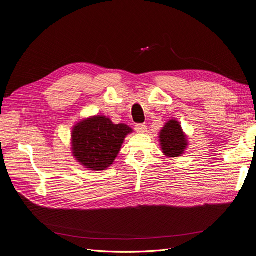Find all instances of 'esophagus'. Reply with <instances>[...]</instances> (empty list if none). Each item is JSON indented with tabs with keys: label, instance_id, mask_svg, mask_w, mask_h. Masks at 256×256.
Segmentation results:
<instances>
[{
	"label": "esophagus",
	"instance_id": "esophagus-1",
	"mask_svg": "<svg viewBox=\"0 0 256 256\" xmlns=\"http://www.w3.org/2000/svg\"><path fill=\"white\" fill-rule=\"evenodd\" d=\"M136 132H138V134H144V132L147 131V126L145 124H136Z\"/></svg>",
	"mask_w": 256,
	"mask_h": 256
}]
</instances>
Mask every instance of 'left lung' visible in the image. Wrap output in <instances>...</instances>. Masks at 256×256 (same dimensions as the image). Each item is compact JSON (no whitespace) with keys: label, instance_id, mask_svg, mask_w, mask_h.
I'll list each match as a JSON object with an SVG mask.
<instances>
[{"label":"left lung","instance_id":"1","mask_svg":"<svg viewBox=\"0 0 256 256\" xmlns=\"http://www.w3.org/2000/svg\"><path fill=\"white\" fill-rule=\"evenodd\" d=\"M160 140L162 152L169 158H178L187 147L186 136L184 134L180 122L171 120L165 125L160 134Z\"/></svg>","mask_w":256,"mask_h":256}]
</instances>
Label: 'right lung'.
Listing matches in <instances>:
<instances>
[{
  "instance_id": "1",
  "label": "right lung",
  "mask_w": 256,
  "mask_h": 256,
  "mask_svg": "<svg viewBox=\"0 0 256 256\" xmlns=\"http://www.w3.org/2000/svg\"><path fill=\"white\" fill-rule=\"evenodd\" d=\"M130 132L132 129L127 125H114L106 116L87 118L74 128V156L90 170H105L112 165Z\"/></svg>"
}]
</instances>
